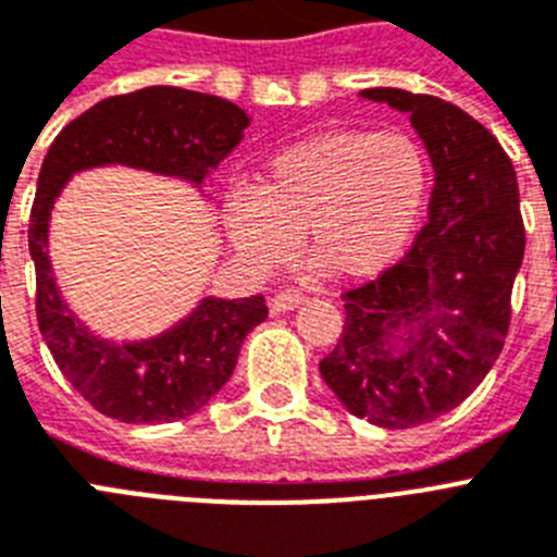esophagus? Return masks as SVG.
Instances as JSON below:
<instances>
[{"instance_id": "esophagus-1", "label": "esophagus", "mask_w": 557, "mask_h": 557, "mask_svg": "<svg viewBox=\"0 0 557 557\" xmlns=\"http://www.w3.org/2000/svg\"><path fill=\"white\" fill-rule=\"evenodd\" d=\"M306 302V297L297 292H283L277 294V297L272 299V311L274 313H285V311H294V308H299Z\"/></svg>"}]
</instances>
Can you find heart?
<instances>
[{"label":"heart","instance_id":"obj_1","mask_svg":"<svg viewBox=\"0 0 557 557\" xmlns=\"http://www.w3.org/2000/svg\"><path fill=\"white\" fill-rule=\"evenodd\" d=\"M429 193V157L406 132H327L265 164L255 193L226 201L240 258L274 269L294 240L333 280L361 283L393 269L412 240Z\"/></svg>","mask_w":557,"mask_h":557}]
</instances>
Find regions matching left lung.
I'll use <instances>...</instances> for the list:
<instances>
[{
	"label": "left lung",
	"instance_id": "8db88e82",
	"mask_svg": "<svg viewBox=\"0 0 557 557\" xmlns=\"http://www.w3.org/2000/svg\"><path fill=\"white\" fill-rule=\"evenodd\" d=\"M361 98L404 111L434 168L429 221L404 260L345 297V331L319 372L345 409L409 429L457 409L499 359L524 258L519 182L485 125L404 89Z\"/></svg>",
	"mask_w": 557,
	"mask_h": 557
}]
</instances>
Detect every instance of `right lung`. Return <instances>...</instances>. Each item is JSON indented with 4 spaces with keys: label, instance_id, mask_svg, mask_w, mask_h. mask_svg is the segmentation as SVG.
Returning a JSON list of instances; mask_svg holds the SVG:
<instances>
[{
    "label": "right lung",
    "instance_id": "1",
    "mask_svg": "<svg viewBox=\"0 0 557 557\" xmlns=\"http://www.w3.org/2000/svg\"><path fill=\"white\" fill-rule=\"evenodd\" d=\"M249 114L205 91L178 86L106 98L72 120L47 151L30 212L38 331L58 370L100 414L120 423H173L219 395L238 364L246 333L265 319L263 297H205L176 325L148 338L111 342L70 311L50 263V215L75 173L125 164L205 187L230 157ZM205 193V190H201Z\"/></svg>",
    "mask_w": 557,
    "mask_h": 557
}]
</instances>
